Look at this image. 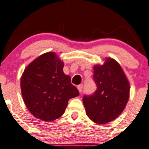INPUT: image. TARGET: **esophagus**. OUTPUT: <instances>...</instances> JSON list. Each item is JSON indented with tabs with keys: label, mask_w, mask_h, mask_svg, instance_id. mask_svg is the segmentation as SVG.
Here are the masks:
<instances>
[{
	"label": "esophagus",
	"mask_w": 149,
	"mask_h": 149,
	"mask_svg": "<svg viewBox=\"0 0 149 149\" xmlns=\"http://www.w3.org/2000/svg\"><path fill=\"white\" fill-rule=\"evenodd\" d=\"M83 85H82V84H81V85H79V86H78L77 88H78V91H79L80 93L82 92V91H83Z\"/></svg>",
	"instance_id": "obj_1"
}]
</instances>
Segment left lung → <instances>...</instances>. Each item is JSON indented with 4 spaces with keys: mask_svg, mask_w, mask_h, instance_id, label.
<instances>
[{
    "mask_svg": "<svg viewBox=\"0 0 149 149\" xmlns=\"http://www.w3.org/2000/svg\"><path fill=\"white\" fill-rule=\"evenodd\" d=\"M93 70L97 90L93 95H85L83 102L88 117L103 125L123 112L130 97V83L120 65L112 58H106L104 64L95 65Z\"/></svg>",
    "mask_w": 149,
    "mask_h": 149,
    "instance_id": "obj_1",
    "label": "left lung"
}]
</instances>
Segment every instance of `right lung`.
Wrapping results in <instances>:
<instances>
[{
  "label": "right lung",
  "instance_id": "add662e5",
  "mask_svg": "<svg viewBox=\"0 0 149 149\" xmlns=\"http://www.w3.org/2000/svg\"><path fill=\"white\" fill-rule=\"evenodd\" d=\"M63 62L54 52L41 55L26 67L20 80L21 93L28 110L36 118L50 122L61 117L68 102L79 95L64 74Z\"/></svg>",
  "mask_w": 149,
  "mask_h": 149
}]
</instances>
